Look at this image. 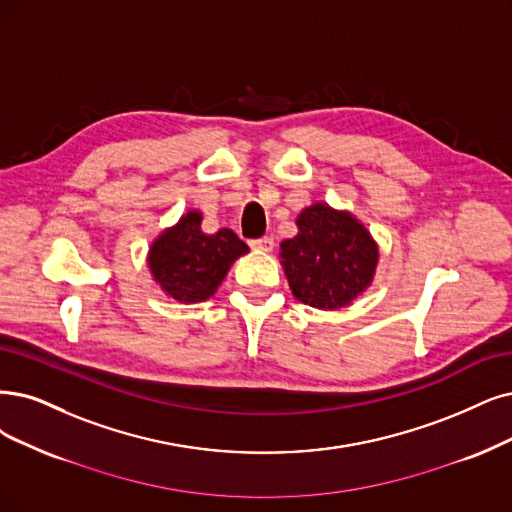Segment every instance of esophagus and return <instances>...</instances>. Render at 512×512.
Instances as JSON below:
<instances>
[{"mask_svg": "<svg viewBox=\"0 0 512 512\" xmlns=\"http://www.w3.org/2000/svg\"><path fill=\"white\" fill-rule=\"evenodd\" d=\"M253 249L257 251H263V253H270L274 249V238L272 236H263V238H257L251 242Z\"/></svg>", "mask_w": 512, "mask_h": 512, "instance_id": "esophagus-1", "label": "esophagus"}]
</instances>
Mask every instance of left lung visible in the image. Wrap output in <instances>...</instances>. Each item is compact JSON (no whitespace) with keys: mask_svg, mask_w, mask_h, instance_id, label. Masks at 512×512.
Returning <instances> with one entry per match:
<instances>
[{"mask_svg":"<svg viewBox=\"0 0 512 512\" xmlns=\"http://www.w3.org/2000/svg\"><path fill=\"white\" fill-rule=\"evenodd\" d=\"M299 232L280 244V263L301 304L318 310L350 306L375 276L380 251L352 213L316 202L297 217Z\"/></svg>","mask_w":512,"mask_h":512,"instance_id":"1","label":"left lung"}]
</instances>
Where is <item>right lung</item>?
Masks as SVG:
<instances>
[{
    "label": "right lung",
    "mask_w": 512,
    "mask_h": 512,
    "mask_svg": "<svg viewBox=\"0 0 512 512\" xmlns=\"http://www.w3.org/2000/svg\"><path fill=\"white\" fill-rule=\"evenodd\" d=\"M202 213L187 211L149 246L147 266L160 289L181 304H198L211 295L230 272L232 263L249 253L232 230L202 232Z\"/></svg>",
    "instance_id": "obj_1"
}]
</instances>
